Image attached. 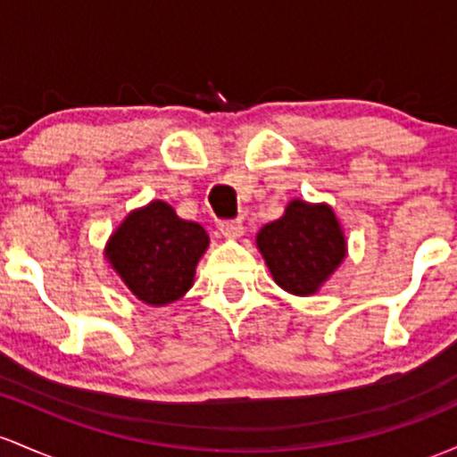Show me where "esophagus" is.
<instances>
[{
    "label": "esophagus",
    "instance_id": "esophagus-1",
    "mask_svg": "<svg viewBox=\"0 0 457 457\" xmlns=\"http://www.w3.org/2000/svg\"><path fill=\"white\" fill-rule=\"evenodd\" d=\"M219 229L223 237L228 238H238L243 234V220L240 219H229V220H220Z\"/></svg>",
    "mask_w": 457,
    "mask_h": 457
}]
</instances>
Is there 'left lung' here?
Masks as SVG:
<instances>
[{
	"instance_id": "8db88e82",
	"label": "left lung",
	"mask_w": 457,
	"mask_h": 457,
	"mask_svg": "<svg viewBox=\"0 0 457 457\" xmlns=\"http://www.w3.org/2000/svg\"><path fill=\"white\" fill-rule=\"evenodd\" d=\"M258 247L270 275L293 295H312L345 258V237L329 205L290 202L284 217L264 225Z\"/></svg>"
}]
</instances>
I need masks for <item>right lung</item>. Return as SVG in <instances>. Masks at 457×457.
Instances as JSON below:
<instances>
[{"label": "right lung", "mask_w": 457, "mask_h": 457, "mask_svg": "<svg viewBox=\"0 0 457 457\" xmlns=\"http://www.w3.org/2000/svg\"><path fill=\"white\" fill-rule=\"evenodd\" d=\"M205 249L208 234L202 225L179 219L169 204L152 202L112 234L108 260L140 302L164 305L193 286Z\"/></svg>", "instance_id": "add662e5"}]
</instances>
